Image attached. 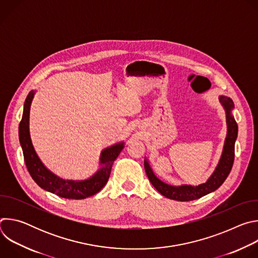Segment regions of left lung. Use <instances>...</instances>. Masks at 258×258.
<instances>
[{
	"label": "left lung",
	"instance_id": "8db88e82",
	"mask_svg": "<svg viewBox=\"0 0 258 258\" xmlns=\"http://www.w3.org/2000/svg\"><path fill=\"white\" fill-rule=\"evenodd\" d=\"M218 100L226 111V119H227V127H228L227 137L225 140L222 156H220L214 171L204 183H201V185H198V186L168 185V183L162 181L155 175V173L153 172L149 164V161L145 158L144 166H145V171L147 173V176H148L153 187L164 197L172 200H177V201L196 200L218 189L228 177L233 167L234 158H235V142L238 136V124L232 114V111L235 107L233 100L223 95L218 97Z\"/></svg>",
	"mask_w": 258,
	"mask_h": 258
}]
</instances>
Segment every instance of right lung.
I'll list each match as a JSON object with an SVG mask.
<instances>
[{"instance_id": "right-lung-1", "label": "right lung", "mask_w": 258, "mask_h": 258, "mask_svg": "<svg viewBox=\"0 0 258 258\" xmlns=\"http://www.w3.org/2000/svg\"><path fill=\"white\" fill-rule=\"evenodd\" d=\"M34 94L35 91H30L25 99L22 118L19 123L18 132L25 165L32 179L42 189L56 194L62 198L78 200L85 199L97 194L107 183L113 162L124 148V142H119L102 150L100 155V168L87 179H64L56 175L41 161L31 142L29 133V113L30 105Z\"/></svg>"}]
</instances>
